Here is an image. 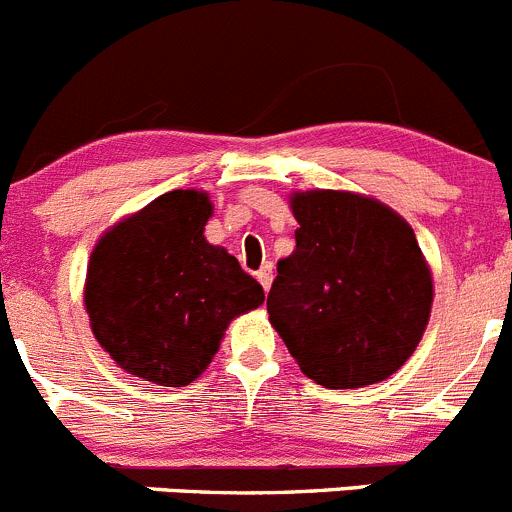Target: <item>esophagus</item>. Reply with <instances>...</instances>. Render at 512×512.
I'll list each match as a JSON object with an SVG mask.
<instances>
[{
    "mask_svg": "<svg viewBox=\"0 0 512 512\" xmlns=\"http://www.w3.org/2000/svg\"><path fill=\"white\" fill-rule=\"evenodd\" d=\"M256 279H259V284L264 286V291L271 289V281H274V269H271V264H264L259 271H256Z\"/></svg>",
    "mask_w": 512,
    "mask_h": 512,
    "instance_id": "esophagus-1",
    "label": "esophagus"
}]
</instances>
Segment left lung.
I'll list each match as a JSON object with an SVG mask.
<instances>
[{"mask_svg": "<svg viewBox=\"0 0 512 512\" xmlns=\"http://www.w3.org/2000/svg\"><path fill=\"white\" fill-rule=\"evenodd\" d=\"M296 248L276 264L269 321L329 389L384 382L415 354L435 299L410 223L372 196L296 191Z\"/></svg>", "mask_w": 512, "mask_h": 512, "instance_id": "obj_1", "label": "left lung"}]
</instances>
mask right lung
I'll list each match as a JSON object with an SVG mask.
<instances>
[{
    "label": "right lung",
    "mask_w": 512,
    "mask_h": 512,
    "mask_svg": "<svg viewBox=\"0 0 512 512\" xmlns=\"http://www.w3.org/2000/svg\"><path fill=\"white\" fill-rule=\"evenodd\" d=\"M206 191H170L107 228L90 253L85 311L120 369L186 387L216 357L228 324L264 304L236 256L206 241Z\"/></svg>",
    "instance_id": "obj_1"
}]
</instances>
